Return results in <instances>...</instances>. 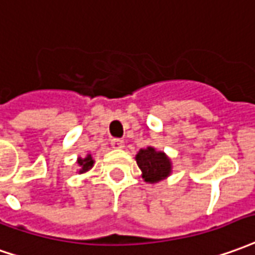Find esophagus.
<instances>
[{
	"label": "esophagus",
	"instance_id": "esophagus-1",
	"mask_svg": "<svg viewBox=\"0 0 255 255\" xmlns=\"http://www.w3.org/2000/svg\"><path fill=\"white\" fill-rule=\"evenodd\" d=\"M112 146L115 147V149H122V147H124V140L120 139V138H115V139H112Z\"/></svg>",
	"mask_w": 255,
	"mask_h": 255
}]
</instances>
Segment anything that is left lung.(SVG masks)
Segmentation results:
<instances>
[{"mask_svg":"<svg viewBox=\"0 0 255 255\" xmlns=\"http://www.w3.org/2000/svg\"><path fill=\"white\" fill-rule=\"evenodd\" d=\"M135 158L142 171V178L146 182H158L170 175V158L163 152H156L153 147H146L140 149Z\"/></svg>","mask_w":255,"mask_h":255,"instance_id":"8db88e82","label":"left lung"}]
</instances>
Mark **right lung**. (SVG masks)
Listing matches in <instances>:
<instances>
[{"label": "right lung", "instance_id": "right-lung-1", "mask_svg": "<svg viewBox=\"0 0 255 255\" xmlns=\"http://www.w3.org/2000/svg\"><path fill=\"white\" fill-rule=\"evenodd\" d=\"M78 164L81 165V170L80 172H85V171H88L94 165V160L91 157V154H88L87 157L83 160V158H78Z\"/></svg>", "mask_w": 255, "mask_h": 255}]
</instances>
